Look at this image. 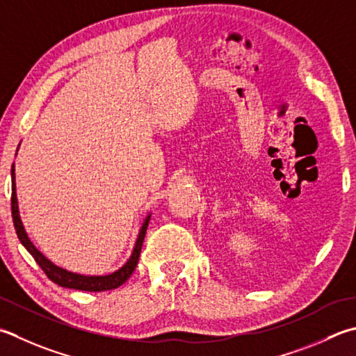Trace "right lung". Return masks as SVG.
Masks as SVG:
<instances>
[{"instance_id": "obj_1", "label": "right lung", "mask_w": 356, "mask_h": 356, "mask_svg": "<svg viewBox=\"0 0 356 356\" xmlns=\"http://www.w3.org/2000/svg\"><path fill=\"white\" fill-rule=\"evenodd\" d=\"M15 163H12V219H13V225H15L17 229V236L19 242L23 243V247L32 254L35 262L38 264L41 270L44 271L46 276L55 282L60 287H66V289H74V290H83V291H104V290H114L117 287H120L122 284L127 282L129 280V276L132 275V271L136 270L138 257H140L142 252V245H143V239L146 234V228H148L151 216L145 219L143 225L138 232L137 241L134 250H132L131 257L128 262L124 264L123 267L118 268L117 271L111 275H104V276H85V275H79V273H72V271H67L65 268H61L58 266H55L54 262H51L47 257L40 252V250L33 245L32 241L27 236L26 229L23 227V222H21L19 218V210H18V200H17V190H15Z\"/></svg>"}]
</instances>
